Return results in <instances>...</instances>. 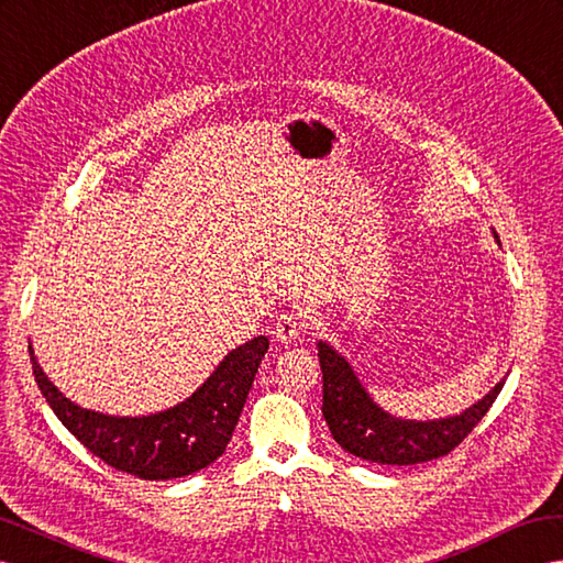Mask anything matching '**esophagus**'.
<instances>
[{"instance_id":"1","label":"esophagus","mask_w":563,"mask_h":563,"mask_svg":"<svg viewBox=\"0 0 563 563\" xmlns=\"http://www.w3.org/2000/svg\"><path fill=\"white\" fill-rule=\"evenodd\" d=\"M305 328V323H301V319L297 313H280L278 321H276V328H273V338H276L278 342H295L299 338V330Z\"/></svg>"}]
</instances>
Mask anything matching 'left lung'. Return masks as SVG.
<instances>
[{"instance_id": "1", "label": "left lung", "mask_w": 563, "mask_h": 563, "mask_svg": "<svg viewBox=\"0 0 563 563\" xmlns=\"http://www.w3.org/2000/svg\"><path fill=\"white\" fill-rule=\"evenodd\" d=\"M493 235L499 242L495 230ZM319 362L323 371V419L333 440L344 452L376 464L409 466L450 454L481 423L504 387L501 378L483 399L456 416L413 421L380 409L347 358L325 340H319Z\"/></svg>"}]
</instances>
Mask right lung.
I'll return each instance as SVG.
<instances>
[{"mask_svg":"<svg viewBox=\"0 0 563 563\" xmlns=\"http://www.w3.org/2000/svg\"><path fill=\"white\" fill-rule=\"evenodd\" d=\"M27 352L42 397L70 435L117 471L142 481H170L207 468L225 452L268 352V338L258 335L228 352L190 397L150 416H109L78 407L47 378L31 342Z\"/></svg>","mask_w":563,"mask_h":563,"instance_id":"1","label":"right lung"}]
</instances>
